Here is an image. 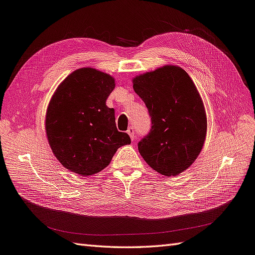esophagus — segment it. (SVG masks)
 <instances>
[{
    "label": "esophagus",
    "mask_w": 255,
    "mask_h": 255,
    "mask_svg": "<svg viewBox=\"0 0 255 255\" xmlns=\"http://www.w3.org/2000/svg\"><path fill=\"white\" fill-rule=\"evenodd\" d=\"M127 133L129 135V137H131L132 141H134L135 140V131H134V128H129L128 131H127Z\"/></svg>",
    "instance_id": "34e87169"
}]
</instances>
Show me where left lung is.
I'll return each instance as SVG.
<instances>
[{
  "label": "left lung",
  "instance_id": "8db88e82",
  "mask_svg": "<svg viewBox=\"0 0 255 255\" xmlns=\"http://www.w3.org/2000/svg\"><path fill=\"white\" fill-rule=\"evenodd\" d=\"M133 89L152 123L138 142L140 156L160 174H181L199 156L207 136L206 109L195 83L181 67L166 65L136 76Z\"/></svg>",
  "mask_w": 255,
  "mask_h": 255
}]
</instances>
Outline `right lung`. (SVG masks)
Segmentation results:
<instances>
[{"label":"right lung","mask_w":255,"mask_h":255,"mask_svg":"<svg viewBox=\"0 0 255 255\" xmlns=\"http://www.w3.org/2000/svg\"><path fill=\"white\" fill-rule=\"evenodd\" d=\"M115 78L94 68H80L56 89L47 106L45 132L55 157L81 176L108 166L121 146L131 144L116 127L115 109L106 101Z\"/></svg>","instance_id":"1"}]
</instances>
